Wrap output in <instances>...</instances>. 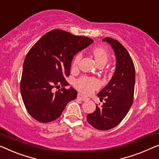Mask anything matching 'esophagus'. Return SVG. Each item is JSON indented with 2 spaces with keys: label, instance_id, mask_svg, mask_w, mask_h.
I'll return each mask as SVG.
<instances>
[{
  "label": "esophagus",
  "instance_id": "esophagus-1",
  "mask_svg": "<svg viewBox=\"0 0 159 159\" xmlns=\"http://www.w3.org/2000/svg\"><path fill=\"white\" fill-rule=\"evenodd\" d=\"M77 98L80 99V100L83 101H89V98H87L86 96H84V95L81 94V93H78V96H77Z\"/></svg>",
  "mask_w": 159,
  "mask_h": 159
}]
</instances>
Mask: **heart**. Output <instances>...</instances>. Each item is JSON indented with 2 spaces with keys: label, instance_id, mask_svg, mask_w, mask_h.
<instances>
[{
  "label": "heart",
  "instance_id": "heart-1",
  "mask_svg": "<svg viewBox=\"0 0 159 159\" xmlns=\"http://www.w3.org/2000/svg\"><path fill=\"white\" fill-rule=\"evenodd\" d=\"M93 54L95 60L98 64H106L108 60V53L105 48L101 47H97L93 50ZM82 58V54L79 53L73 59L72 67L76 68L79 66L80 59ZM100 86V83L95 78L84 76L78 79L75 82V87L83 93L89 94L91 93L94 90L98 89Z\"/></svg>",
  "mask_w": 159,
  "mask_h": 159
}]
</instances>
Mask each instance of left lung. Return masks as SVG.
Returning a JSON list of instances; mask_svg holds the SVG:
<instances>
[{
  "label": "left lung",
  "mask_w": 159,
  "mask_h": 159,
  "mask_svg": "<svg viewBox=\"0 0 159 159\" xmlns=\"http://www.w3.org/2000/svg\"><path fill=\"white\" fill-rule=\"evenodd\" d=\"M102 41L109 43L113 50L116 69L108 84L97 95L106 102L100 108L96 106V111L87 115V120L96 129L106 131L120 124L131 108L136 75L132 59L122 44L111 38Z\"/></svg>",
  "instance_id": "1"
}]
</instances>
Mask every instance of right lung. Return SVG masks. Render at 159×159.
<instances>
[{
    "instance_id": "obj_1",
    "label": "right lung",
    "mask_w": 159,
    "mask_h": 159,
    "mask_svg": "<svg viewBox=\"0 0 159 159\" xmlns=\"http://www.w3.org/2000/svg\"><path fill=\"white\" fill-rule=\"evenodd\" d=\"M93 42L90 38L77 36L63 30H51L42 36L25 56L20 80V93L25 108L41 123L56 120L77 91L68 86L75 54ZM62 88L56 92L54 87Z\"/></svg>"
}]
</instances>
